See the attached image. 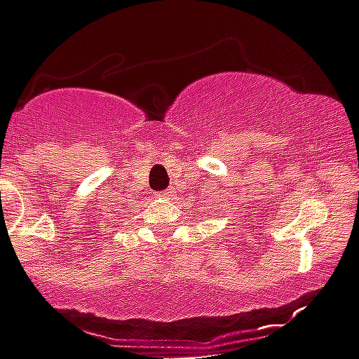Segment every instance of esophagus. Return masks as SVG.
<instances>
[{
	"label": "esophagus",
	"instance_id": "34e87169",
	"mask_svg": "<svg viewBox=\"0 0 359 359\" xmlns=\"http://www.w3.org/2000/svg\"><path fill=\"white\" fill-rule=\"evenodd\" d=\"M158 196H160V197H165V199H167V197H170V196H172V189H169V190H163V192H160Z\"/></svg>",
	"mask_w": 359,
	"mask_h": 359
}]
</instances>
